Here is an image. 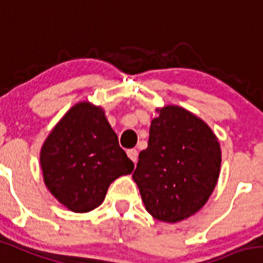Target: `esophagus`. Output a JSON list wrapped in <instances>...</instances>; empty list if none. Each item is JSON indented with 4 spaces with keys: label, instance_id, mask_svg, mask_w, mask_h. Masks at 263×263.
<instances>
[{
    "label": "esophagus",
    "instance_id": "obj_1",
    "mask_svg": "<svg viewBox=\"0 0 263 263\" xmlns=\"http://www.w3.org/2000/svg\"><path fill=\"white\" fill-rule=\"evenodd\" d=\"M127 156H129L132 160H133V163L136 164L137 163V159H138V151L136 150V148H130V150H127Z\"/></svg>",
    "mask_w": 263,
    "mask_h": 263
}]
</instances>
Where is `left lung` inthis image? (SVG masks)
Returning <instances> with one entry per match:
<instances>
[{
    "label": "left lung",
    "instance_id": "8db88e82",
    "mask_svg": "<svg viewBox=\"0 0 263 263\" xmlns=\"http://www.w3.org/2000/svg\"><path fill=\"white\" fill-rule=\"evenodd\" d=\"M156 112L133 180L154 218L177 223L202 209L215 189L220 144L209 125L189 110L165 105Z\"/></svg>",
    "mask_w": 263,
    "mask_h": 263
}]
</instances>
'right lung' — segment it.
Segmentation results:
<instances>
[{"instance_id":"right-lung-1","label":"right lung","mask_w":263,"mask_h":263,"mask_svg":"<svg viewBox=\"0 0 263 263\" xmlns=\"http://www.w3.org/2000/svg\"><path fill=\"white\" fill-rule=\"evenodd\" d=\"M45 186L74 213H88L104 201L117 177L133 172L102 107L82 102L53 127L40 151Z\"/></svg>"}]
</instances>
